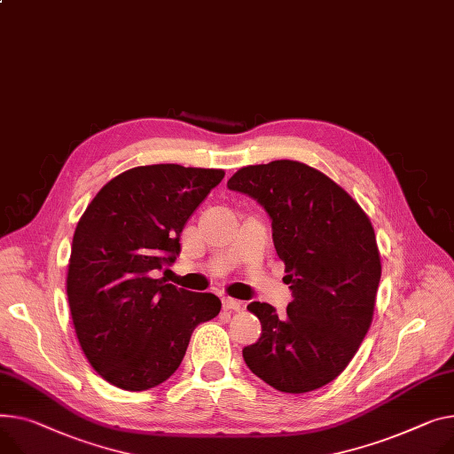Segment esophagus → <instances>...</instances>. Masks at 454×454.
<instances>
[{
    "instance_id": "esophagus-1",
    "label": "esophagus",
    "mask_w": 454,
    "mask_h": 454,
    "mask_svg": "<svg viewBox=\"0 0 454 454\" xmlns=\"http://www.w3.org/2000/svg\"><path fill=\"white\" fill-rule=\"evenodd\" d=\"M223 309L224 310H231V312H239L240 309H243V303L237 299H231V297H223Z\"/></svg>"
}]
</instances>
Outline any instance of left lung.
<instances>
[{"label":"left lung","instance_id":"obj_1","mask_svg":"<svg viewBox=\"0 0 454 454\" xmlns=\"http://www.w3.org/2000/svg\"><path fill=\"white\" fill-rule=\"evenodd\" d=\"M228 188L264 207L294 297L283 317L268 303L248 305L262 332L243 357L281 392L316 390L345 371L372 323L381 278L374 228L341 186L303 162L240 168Z\"/></svg>","mask_w":454,"mask_h":454}]
</instances>
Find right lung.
Returning <instances> with one entry per match:
<instances>
[{
    "label": "right lung",
    "mask_w": 454,
    "mask_h": 454,
    "mask_svg": "<svg viewBox=\"0 0 454 454\" xmlns=\"http://www.w3.org/2000/svg\"><path fill=\"white\" fill-rule=\"evenodd\" d=\"M223 169L138 166L97 193L74 230L67 299L80 347L106 381L147 390L180 365L197 325L221 299L155 279L180 254V233Z\"/></svg>",
    "instance_id": "right-lung-1"
}]
</instances>
